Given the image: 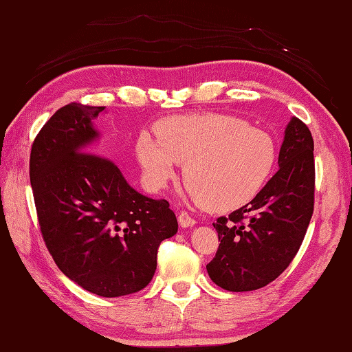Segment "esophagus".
<instances>
[{
  "mask_svg": "<svg viewBox=\"0 0 352 352\" xmlns=\"http://www.w3.org/2000/svg\"><path fill=\"white\" fill-rule=\"evenodd\" d=\"M177 221H179V223H181L182 228H190L196 225V219L193 216H190L187 211H181L177 216Z\"/></svg>",
  "mask_w": 352,
  "mask_h": 352,
  "instance_id": "esophagus-1",
  "label": "esophagus"
}]
</instances>
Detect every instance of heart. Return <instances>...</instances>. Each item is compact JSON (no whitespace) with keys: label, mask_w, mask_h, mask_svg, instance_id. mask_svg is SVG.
Instances as JSON below:
<instances>
[{"label":"heart","mask_w":352,"mask_h":352,"mask_svg":"<svg viewBox=\"0 0 352 352\" xmlns=\"http://www.w3.org/2000/svg\"><path fill=\"white\" fill-rule=\"evenodd\" d=\"M141 133L136 156L153 190H162L185 162L190 195L214 211L241 208L267 184L277 159L274 138L221 113L175 116Z\"/></svg>","instance_id":"obj_1"}]
</instances>
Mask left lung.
<instances>
[{"label":"left lung","instance_id":"1","mask_svg":"<svg viewBox=\"0 0 352 352\" xmlns=\"http://www.w3.org/2000/svg\"><path fill=\"white\" fill-rule=\"evenodd\" d=\"M314 141L291 118L279 151V170L253 201L213 223L219 248L207 265L210 279L233 293L258 289L293 261L314 211Z\"/></svg>","mask_w":352,"mask_h":352}]
</instances>
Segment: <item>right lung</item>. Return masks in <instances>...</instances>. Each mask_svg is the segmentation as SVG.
Returning <instances> with one entry per match:
<instances>
[{
    "mask_svg": "<svg viewBox=\"0 0 352 352\" xmlns=\"http://www.w3.org/2000/svg\"><path fill=\"white\" fill-rule=\"evenodd\" d=\"M104 109L72 102L44 124L32 145L30 184L58 268L90 293L119 297L153 279L157 248L177 233V219L165 199L138 193L101 156L107 150L95 145L91 121Z\"/></svg>",
    "mask_w": 352,
    "mask_h": 352,
    "instance_id": "obj_1",
    "label": "right lung"
}]
</instances>
